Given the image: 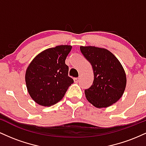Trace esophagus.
I'll return each instance as SVG.
<instances>
[{
	"mask_svg": "<svg viewBox=\"0 0 146 146\" xmlns=\"http://www.w3.org/2000/svg\"><path fill=\"white\" fill-rule=\"evenodd\" d=\"M73 80H74V82L75 83H78L79 81H80V78H74L73 79Z\"/></svg>",
	"mask_w": 146,
	"mask_h": 146,
	"instance_id": "1",
	"label": "esophagus"
}]
</instances>
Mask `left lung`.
<instances>
[{
  "instance_id": "8db88e82",
  "label": "left lung",
  "mask_w": 146,
  "mask_h": 146,
  "mask_svg": "<svg viewBox=\"0 0 146 146\" xmlns=\"http://www.w3.org/2000/svg\"><path fill=\"white\" fill-rule=\"evenodd\" d=\"M80 51L91 64L93 84L84 90L88 102L97 108H106L121 98L126 86L123 66L111 52L95 46H80Z\"/></svg>"
}]
</instances>
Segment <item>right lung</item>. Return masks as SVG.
<instances>
[{
    "label": "right lung",
    "mask_w": 146,
    "mask_h": 146,
    "mask_svg": "<svg viewBox=\"0 0 146 146\" xmlns=\"http://www.w3.org/2000/svg\"><path fill=\"white\" fill-rule=\"evenodd\" d=\"M72 46L60 45L44 50L27 68L25 82L31 98L38 104L51 106L60 102L73 80L68 76L65 60Z\"/></svg>",
    "instance_id": "right-lung-1"
}]
</instances>
